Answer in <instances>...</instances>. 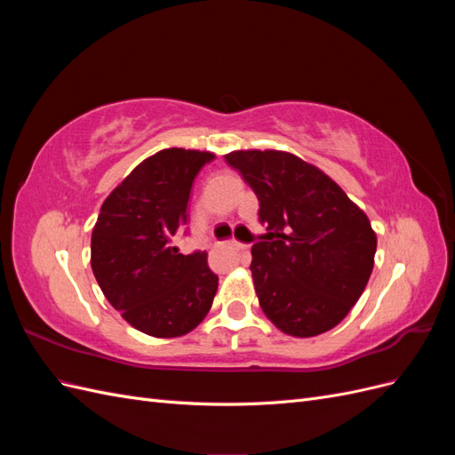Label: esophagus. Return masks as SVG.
Listing matches in <instances>:
<instances>
[{
  "mask_svg": "<svg viewBox=\"0 0 455 455\" xmlns=\"http://www.w3.org/2000/svg\"><path fill=\"white\" fill-rule=\"evenodd\" d=\"M229 246H233V249H237V251L249 249V244H243V243H237V241H229Z\"/></svg>",
  "mask_w": 455,
  "mask_h": 455,
  "instance_id": "34e87169",
  "label": "esophagus"
}]
</instances>
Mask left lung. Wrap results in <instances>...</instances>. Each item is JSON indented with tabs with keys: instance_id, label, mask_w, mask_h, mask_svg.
<instances>
[{
	"instance_id": "left-lung-1",
	"label": "left lung",
	"mask_w": 455,
	"mask_h": 455,
	"mask_svg": "<svg viewBox=\"0 0 455 455\" xmlns=\"http://www.w3.org/2000/svg\"><path fill=\"white\" fill-rule=\"evenodd\" d=\"M226 163L252 188L266 226L251 264L259 307L288 336L328 332L374 267L368 216L332 178L286 151H231Z\"/></svg>"
}]
</instances>
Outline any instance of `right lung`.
<instances>
[{
	"label": "right lung",
	"instance_id": "add662e5",
	"mask_svg": "<svg viewBox=\"0 0 455 455\" xmlns=\"http://www.w3.org/2000/svg\"><path fill=\"white\" fill-rule=\"evenodd\" d=\"M211 151L169 148L144 159L104 201L91 237V266L106 299L154 338L191 332L209 313L218 277L206 252L180 254L196 176Z\"/></svg>",
	"mask_w": 455,
	"mask_h": 455
}]
</instances>
